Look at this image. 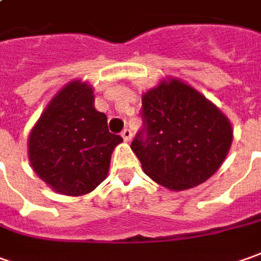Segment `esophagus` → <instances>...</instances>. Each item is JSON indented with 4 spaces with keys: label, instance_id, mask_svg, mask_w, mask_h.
Instances as JSON below:
<instances>
[{
    "label": "esophagus",
    "instance_id": "1",
    "mask_svg": "<svg viewBox=\"0 0 261 261\" xmlns=\"http://www.w3.org/2000/svg\"><path fill=\"white\" fill-rule=\"evenodd\" d=\"M122 138L125 139V141H130L132 139V132H130V129H123L122 130Z\"/></svg>",
    "mask_w": 261,
    "mask_h": 261
}]
</instances>
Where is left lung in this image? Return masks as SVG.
Masks as SVG:
<instances>
[{"mask_svg":"<svg viewBox=\"0 0 261 261\" xmlns=\"http://www.w3.org/2000/svg\"><path fill=\"white\" fill-rule=\"evenodd\" d=\"M143 129L130 145L143 172L159 185L184 191L205 182L232 142L228 118L204 94L168 77L142 94Z\"/></svg>","mask_w":261,"mask_h":261,"instance_id":"8db88e82","label":"left lung"}]
</instances>
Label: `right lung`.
<instances>
[{
    "label": "right lung",
    "instance_id": "obj_1",
    "mask_svg": "<svg viewBox=\"0 0 261 261\" xmlns=\"http://www.w3.org/2000/svg\"><path fill=\"white\" fill-rule=\"evenodd\" d=\"M123 139L110 134L106 115L94 109L93 87L71 80L43 110L29 136V159L53 191L79 197L106 179L113 149Z\"/></svg>",
    "mask_w": 261,
    "mask_h": 261
}]
</instances>
